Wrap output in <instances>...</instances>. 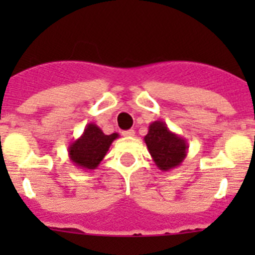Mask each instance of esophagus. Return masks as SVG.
I'll return each mask as SVG.
<instances>
[{
	"mask_svg": "<svg viewBox=\"0 0 255 255\" xmlns=\"http://www.w3.org/2000/svg\"><path fill=\"white\" fill-rule=\"evenodd\" d=\"M123 134L125 135V136H134L135 131L132 129H130V130H126V131H123Z\"/></svg>",
	"mask_w": 255,
	"mask_h": 255,
	"instance_id": "esophagus-1",
	"label": "esophagus"
}]
</instances>
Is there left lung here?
Returning <instances> with one entry per match:
<instances>
[{"label":"left lung","instance_id":"left-lung-1","mask_svg":"<svg viewBox=\"0 0 255 255\" xmlns=\"http://www.w3.org/2000/svg\"><path fill=\"white\" fill-rule=\"evenodd\" d=\"M144 141L153 162L162 171L176 168L188 154V143L185 139L171 131L166 123L161 120L150 124Z\"/></svg>","mask_w":255,"mask_h":255}]
</instances>
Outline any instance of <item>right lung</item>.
<instances>
[{"instance_id":"right-lung-1","label":"right lung","mask_w":255,"mask_h":255,"mask_svg":"<svg viewBox=\"0 0 255 255\" xmlns=\"http://www.w3.org/2000/svg\"><path fill=\"white\" fill-rule=\"evenodd\" d=\"M117 138V132L106 135L100 126L89 123L85 126L82 136L70 143L67 149L70 161L74 166L83 170H96L107 154L112 141Z\"/></svg>"}]
</instances>
